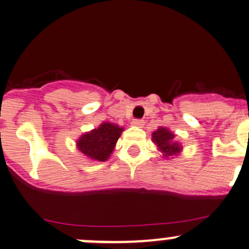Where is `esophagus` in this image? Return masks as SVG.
I'll list each match as a JSON object with an SVG mask.
<instances>
[{"label":"esophagus","mask_w":249,"mask_h":249,"mask_svg":"<svg viewBox=\"0 0 249 249\" xmlns=\"http://www.w3.org/2000/svg\"><path fill=\"white\" fill-rule=\"evenodd\" d=\"M134 126H137V127H143V125H144V122H143L142 119H134L131 123Z\"/></svg>","instance_id":"obj_1"}]
</instances>
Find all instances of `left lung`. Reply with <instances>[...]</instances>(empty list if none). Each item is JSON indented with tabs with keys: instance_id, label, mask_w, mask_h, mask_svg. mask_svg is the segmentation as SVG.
Returning a JSON list of instances; mask_svg holds the SVG:
<instances>
[{
	"instance_id": "obj_1",
	"label": "left lung",
	"mask_w": 249,
	"mask_h": 249,
	"mask_svg": "<svg viewBox=\"0 0 249 249\" xmlns=\"http://www.w3.org/2000/svg\"><path fill=\"white\" fill-rule=\"evenodd\" d=\"M152 139L166 158L177 155L180 152L179 143L176 142L175 135L166 127H159L157 131L153 132Z\"/></svg>"
}]
</instances>
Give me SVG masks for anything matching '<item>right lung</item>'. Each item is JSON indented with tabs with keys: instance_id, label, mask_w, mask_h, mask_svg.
Wrapping results in <instances>:
<instances>
[{
	"instance_id": "1",
	"label": "right lung",
	"mask_w": 249,
	"mask_h": 249,
	"mask_svg": "<svg viewBox=\"0 0 249 249\" xmlns=\"http://www.w3.org/2000/svg\"><path fill=\"white\" fill-rule=\"evenodd\" d=\"M122 131L123 129L118 125L104 123L99 129L87 132L78 140V149L92 160L105 161L112 154Z\"/></svg>"
}]
</instances>
